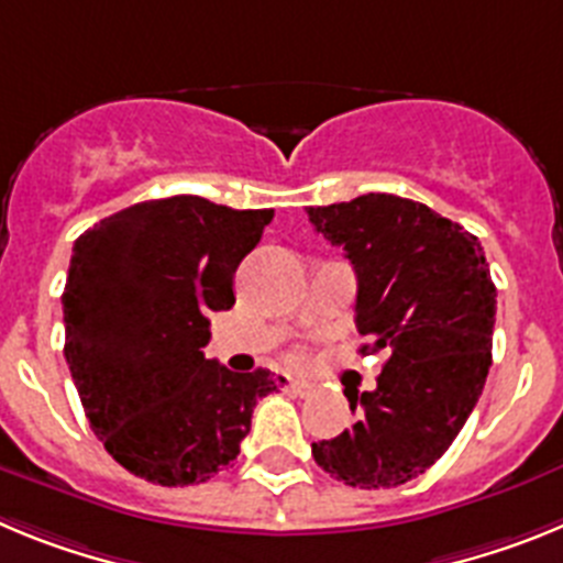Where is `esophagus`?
I'll list each match as a JSON object with an SVG mask.
<instances>
[{"label": "esophagus", "mask_w": 563, "mask_h": 563, "mask_svg": "<svg viewBox=\"0 0 563 563\" xmlns=\"http://www.w3.org/2000/svg\"><path fill=\"white\" fill-rule=\"evenodd\" d=\"M287 389H290L292 395H298V397H307V395H312V383L290 380V383H287Z\"/></svg>", "instance_id": "34e87169"}]
</instances>
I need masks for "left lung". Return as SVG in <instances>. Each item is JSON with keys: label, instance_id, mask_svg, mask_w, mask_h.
<instances>
[{"label": "left lung", "instance_id": "obj_1", "mask_svg": "<svg viewBox=\"0 0 563 563\" xmlns=\"http://www.w3.org/2000/svg\"><path fill=\"white\" fill-rule=\"evenodd\" d=\"M355 267L361 352H386L375 391L350 397L352 429L312 442L327 474L397 487L426 474L474 411L490 369L496 287L479 239L395 194L307 208Z\"/></svg>", "mask_w": 563, "mask_h": 563}]
</instances>
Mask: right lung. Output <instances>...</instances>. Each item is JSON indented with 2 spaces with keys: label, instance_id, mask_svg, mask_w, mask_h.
Returning <instances> with one entry per match:
<instances>
[{
  "label": "right lung",
  "instance_id": "add662e5",
  "mask_svg": "<svg viewBox=\"0 0 563 563\" xmlns=\"http://www.w3.org/2000/svg\"><path fill=\"white\" fill-rule=\"evenodd\" d=\"M273 208L236 211L180 194L112 213L73 245L64 357L84 415L129 474L163 487L208 482L236 460L271 369L208 361V316L231 310L233 273Z\"/></svg>",
  "mask_w": 563,
  "mask_h": 563
}]
</instances>
